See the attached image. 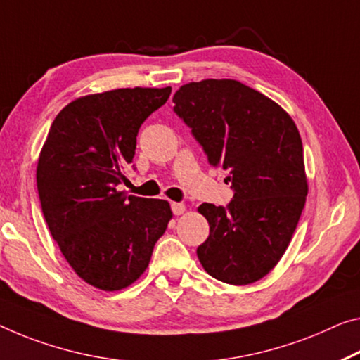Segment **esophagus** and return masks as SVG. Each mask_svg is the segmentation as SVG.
I'll list each match as a JSON object with an SVG mask.
<instances>
[{
  "label": "esophagus",
  "mask_w": 360,
  "mask_h": 360,
  "mask_svg": "<svg viewBox=\"0 0 360 360\" xmlns=\"http://www.w3.org/2000/svg\"><path fill=\"white\" fill-rule=\"evenodd\" d=\"M170 206H172V212L175 215H181V214L186 211V206H185L184 202H172V204H170Z\"/></svg>",
  "instance_id": "34e87169"
}]
</instances>
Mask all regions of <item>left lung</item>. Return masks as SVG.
I'll return each instance as SVG.
<instances>
[{
  "instance_id": "8db88e82",
  "label": "left lung",
  "mask_w": 360,
  "mask_h": 360,
  "mask_svg": "<svg viewBox=\"0 0 360 360\" xmlns=\"http://www.w3.org/2000/svg\"><path fill=\"white\" fill-rule=\"evenodd\" d=\"M175 112L191 127L212 167L229 170V207L202 202L207 240L198 248L206 272L241 286L264 278L288 250L309 191L300 130L274 99L238 80L181 85Z\"/></svg>"
}]
</instances>
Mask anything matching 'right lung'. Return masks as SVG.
Returning a JSON list of instances; mask_svg holds the SVG:
<instances>
[{"instance_id": "add662e5", "label": "right lung", "mask_w": 360, "mask_h": 360, "mask_svg": "<svg viewBox=\"0 0 360 360\" xmlns=\"http://www.w3.org/2000/svg\"><path fill=\"white\" fill-rule=\"evenodd\" d=\"M172 88H117L69 103L38 156L37 188L51 236L74 272L103 291L140 278L172 219L164 199L117 191L136 135Z\"/></svg>"}]
</instances>
